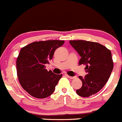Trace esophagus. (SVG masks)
I'll return each instance as SVG.
<instances>
[{
    "mask_svg": "<svg viewBox=\"0 0 122 122\" xmlns=\"http://www.w3.org/2000/svg\"><path fill=\"white\" fill-rule=\"evenodd\" d=\"M66 76H67L68 77H69L70 79H75L76 78V76H68V75H66Z\"/></svg>",
    "mask_w": 122,
    "mask_h": 122,
    "instance_id": "34e87169",
    "label": "esophagus"
}]
</instances>
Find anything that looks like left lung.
I'll return each instance as SVG.
<instances>
[{
  "instance_id": "1",
  "label": "left lung",
  "mask_w": 122,
  "mask_h": 122,
  "mask_svg": "<svg viewBox=\"0 0 122 122\" xmlns=\"http://www.w3.org/2000/svg\"><path fill=\"white\" fill-rule=\"evenodd\" d=\"M70 43L81 56L79 65H86L85 77L79 76L82 82L76 93L89 97L98 92L109 78L114 67L111 52L98 43L84 40H71Z\"/></svg>"
}]
</instances>
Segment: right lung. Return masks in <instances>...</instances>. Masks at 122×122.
I'll list each match as a JSON object with an SVG mask.
<instances>
[{"label": "right lung", "mask_w": 122, "mask_h": 122, "mask_svg": "<svg viewBox=\"0 0 122 122\" xmlns=\"http://www.w3.org/2000/svg\"><path fill=\"white\" fill-rule=\"evenodd\" d=\"M63 40L33 42L20 51L17 58V75L22 87L36 98H45L52 94L62 74L45 69L52 59L56 49L63 45Z\"/></svg>", "instance_id": "right-lung-1"}]
</instances>
